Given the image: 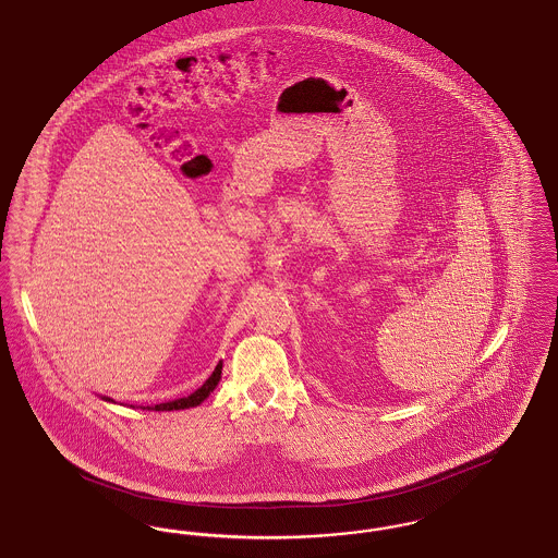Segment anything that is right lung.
Wrapping results in <instances>:
<instances>
[{
	"label": "right lung",
	"mask_w": 558,
	"mask_h": 558,
	"mask_svg": "<svg viewBox=\"0 0 558 558\" xmlns=\"http://www.w3.org/2000/svg\"><path fill=\"white\" fill-rule=\"evenodd\" d=\"M219 378H221V362L215 366V371H213L211 376L203 383V387L201 389H196L192 396H187V398L175 399V401H167V403H157L153 410H186V408H194V405H198L201 401H205V399L211 396L213 389L217 387V383H219ZM150 410V408H148Z\"/></svg>",
	"instance_id": "1"
}]
</instances>
